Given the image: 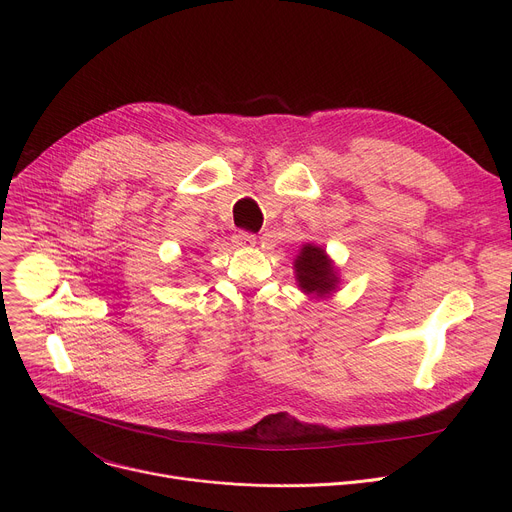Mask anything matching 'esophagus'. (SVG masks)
Masks as SVG:
<instances>
[{"mask_svg": "<svg viewBox=\"0 0 512 512\" xmlns=\"http://www.w3.org/2000/svg\"><path fill=\"white\" fill-rule=\"evenodd\" d=\"M233 243H235V247H253V245L257 243V239H255L253 233L239 231V233L233 237Z\"/></svg>", "mask_w": 512, "mask_h": 512, "instance_id": "1", "label": "esophagus"}]
</instances>
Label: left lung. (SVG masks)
I'll return each mask as SVG.
<instances>
[{
	"mask_svg": "<svg viewBox=\"0 0 512 512\" xmlns=\"http://www.w3.org/2000/svg\"><path fill=\"white\" fill-rule=\"evenodd\" d=\"M296 269V281L302 287L304 294L314 298H328L332 296L340 277L332 263V259L326 255V251L314 243H306L300 251V255L294 261Z\"/></svg>",
	"mask_w": 512,
	"mask_h": 512,
	"instance_id": "1",
	"label": "left lung"
}]
</instances>
